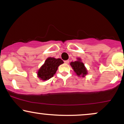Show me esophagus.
Returning a JSON list of instances; mask_svg holds the SVG:
<instances>
[{
  "label": "esophagus",
  "instance_id": "1",
  "mask_svg": "<svg viewBox=\"0 0 124 124\" xmlns=\"http://www.w3.org/2000/svg\"><path fill=\"white\" fill-rule=\"evenodd\" d=\"M64 62H65V63L66 64H68V63H69V61H68V60L65 61H64Z\"/></svg>",
  "mask_w": 124,
  "mask_h": 124
}]
</instances>
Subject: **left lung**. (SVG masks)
Here are the masks:
<instances>
[{
    "label": "left lung",
    "instance_id": "8db88e82",
    "mask_svg": "<svg viewBox=\"0 0 124 124\" xmlns=\"http://www.w3.org/2000/svg\"><path fill=\"white\" fill-rule=\"evenodd\" d=\"M70 65L78 76L85 77L87 74V70L80 58H78V61L75 62H71Z\"/></svg>",
    "mask_w": 124,
    "mask_h": 124
}]
</instances>
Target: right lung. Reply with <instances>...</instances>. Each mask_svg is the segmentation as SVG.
<instances>
[{"label":"right lung","mask_w":124,"mask_h":124,"mask_svg":"<svg viewBox=\"0 0 124 124\" xmlns=\"http://www.w3.org/2000/svg\"><path fill=\"white\" fill-rule=\"evenodd\" d=\"M63 63L60 58L49 57L46 59L44 65L39 68L37 72L38 77L42 80H47L54 76L57 70L58 66Z\"/></svg>","instance_id":"add662e5"}]
</instances>
